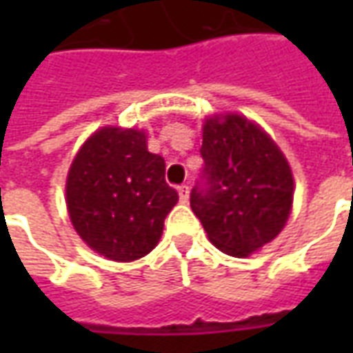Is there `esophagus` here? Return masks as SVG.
<instances>
[{
    "label": "esophagus",
    "mask_w": 353,
    "mask_h": 353,
    "mask_svg": "<svg viewBox=\"0 0 353 353\" xmlns=\"http://www.w3.org/2000/svg\"><path fill=\"white\" fill-rule=\"evenodd\" d=\"M177 192H179V200H181V202H189V185H179V187H177Z\"/></svg>",
    "instance_id": "34e87169"
}]
</instances>
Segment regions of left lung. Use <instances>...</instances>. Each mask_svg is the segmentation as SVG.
Masks as SVG:
<instances>
[{
    "mask_svg": "<svg viewBox=\"0 0 353 353\" xmlns=\"http://www.w3.org/2000/svg\"><path fill=\"white\" fill-rule=\"evenodd\" d=\"M200 154L204 170L191 208L210 242L232 257H248L278 236L293 204V174L272 138L248 121L208 119Z\"/></svg>",
    "mask_w": 353,
    "mask_h": 353,
    "instance_id": "obj_1",
    "label": "left lung"
}]
</instances>
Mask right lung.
Here are the masks:
<instances>
[{
    "label": "right lung",
    "instance_id": "1",
    "mask_svg": "<svg viewBox=\"0 0 353 353\" xmlns=\"http://www.w3.org/2000/svg\"><path fill=\"white\" fill-rule=\"evenodd\" d=\"M161 154L147 151L145 132L105 126L73 159L65 204L73 229L111 261H136L154 250L177 192L164 179Z\"/></svg>",
    "mask_w": 353,
    "mask_h": 353
}]
</instances>
